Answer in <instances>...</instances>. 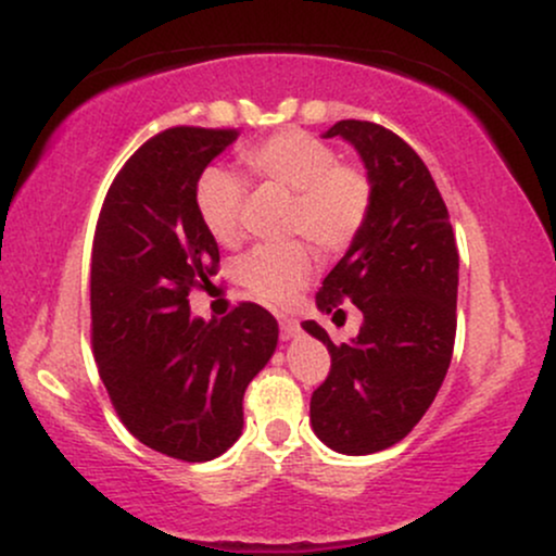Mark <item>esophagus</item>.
Instances as JSON below:
<instances>
[{"mask_svg":"<svg viewBox=\"0 0 556 556\" xmlns=\"http://www.w3.org/2000/svg\"><path fill=\"white\" fill-rule=\"evenodd\" d=\"M279 334H282V340H295L300 334V324L295 318H282V321H279Z\"/></svg>","mask_w":556,"mask_h":556,"instance_id":"esophagus-1","label":"esophagus"}]
</instances>
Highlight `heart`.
Returning <instances> with one entry per match:
<instances>
[{
	"label": "heart",
	"instance_id": "heart-1",
	"mask_svg": "<svg viewBox=\"0 0 556 556\" xmlns=\"http://www.w3.org/2000/svg\"><path fill=\"white\" fill-rule=\"evenodd\" d=\"M240 164L256 180L292 193L287 232L305 235L321 251H342L361 232L371 208V180L353 164L337 162L329 143L303 130H282L242 149ZM245 185L235 172L208 167L195 182V212L222 245L238 240ZM314 277V256L303 242L258 245L240 258L238 279L248 295L285 308Z\"/></svg>",
	"mask_w": 556,
	"mask_h": 556
}]
</instances>
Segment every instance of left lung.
Listing matches in <instances>:
<instances>
[{"label": "left lung", "instance_id": "8db88e82", "mask_svg": "<svg viewBox=\"0 0 556 556\" xmlns=\"http://www.w3.org/2000/svg\"><path fill=\"white\" fill-rule=\"evenodd\" d=\"M324 138L358 151L371 180V208L344 256L316 292V308L344 318L353 300L358 337L327 344L331 371L311 397V426L329 450L371 455L397 444L429 410L452 361L457 329V256L450 214L429 167L387 127L340 119Z\"/></svg>", "mask_w": 556, "mask_h": 556}]
</instances>
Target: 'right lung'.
<instances>
[{"label": "right lung", "instance_id": "1", "mask_svg": "<svg viewBox=\"0 0 556 556\" xmlns=\"http://www.w3.org/2000/svg\"><path fill=\"white\" fill-rule=\"evenodd\" d=\"M235 130L172 127L127 159L101 206L91 253L93 355L127 431L185 463L214 460L242 433V394L277 350V318L242 303L222 321L190 314L219 248L195 182Z\"/></svg>", "mask_w": 556, "mask_h": 556}]
</instances>
